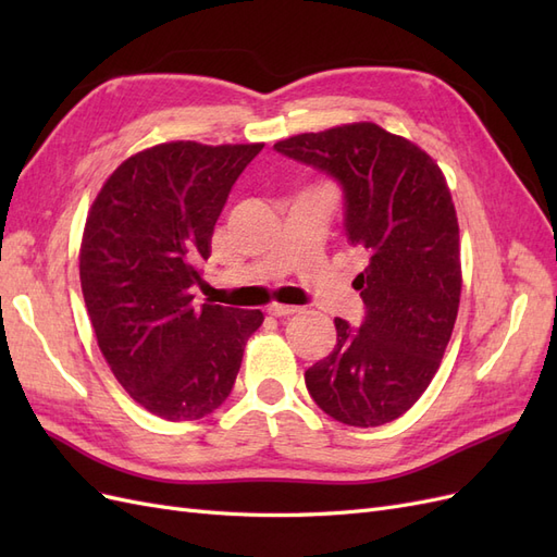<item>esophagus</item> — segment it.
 Instances as JSON below:
<instances>
[{
    "instance_id": "esophagus-1",
    "label": "esophagus",
    "mask_w": 557,
    "mask_h": 557,
    "mask_svg": "<svg viewBox=\"0 0 557 557\" xmlns=\"http://www.w3.org/2000/svg\"><path fill=\"white\" fill-rule=\"evenodd\" d=\"M269 311V315H274V318H285V315H293V313H297L299 311V307H288V305H272L267 309Z\"/></svg>"
}]
</instances>
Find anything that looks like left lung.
I'll return each instance as SVG.
<instances>
[{"label": "left lung", "instance_id": "obj_1", "mask_svg": "<svg viewBox=\"0 0 557 557\" xmlns=\"http://www.w3.org/2000/svg\"><path fill=\"white\" fill-rule=\"evenodd\" d=\"M344 190V230L369 252L356 278L360 327L334 318L336 346L305 372L313 401L352 428L409 411L434 379L458 318L462 274L458 215L425 150L374 123L297 134L274 144Z\"/></svg>", "mask_w": 557, "mask_h": 557}]
</instances>
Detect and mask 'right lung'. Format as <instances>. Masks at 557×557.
<instances>
[{"mask_svg": "<svg viewBox=\"0 0 557 557\" xmlns=\"http://www.w3.org/2000/svg\"><path fill=\"white\" fill-rule=\"evenodd\" d=\"M264 144H160L107 178L81 244V290L99 350L129 397L164 420L213 413L237 381L262 311L193 305L199 262Z\"/></svg>", "mask_w": 557, "mask_h": 557, "instance_id": "right-lung-1", "label": "right lung"}]
</instances>
